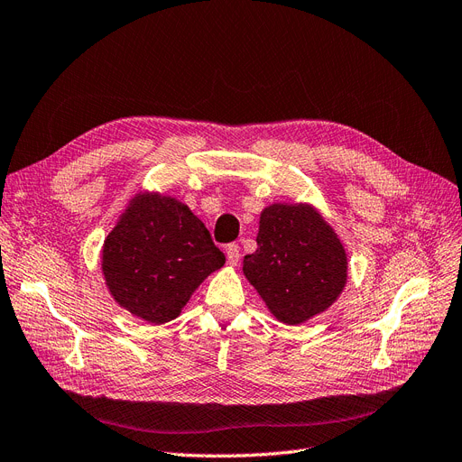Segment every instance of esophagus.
Listing matches in <instances>:
<instances>
[{"mask_svg":"<svg viewBox=\"0 0 462 462\" xmlns=\"http://www.w3.org/2000/svg\"><path fill=\"white\" fill-rule=\"evenodd\" d=\"M226 259H228L230 266H237V263H240V245L230 244L226 247Z\"/></svg>","mask_w":462,"mask_h":462,"instance_id":"esophagus-1","label":"esophagus"}]
</instances>
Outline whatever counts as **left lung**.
<instances>
[{"mask_svg": "<svg viewBox=\"0 0 462 462\" xmlns=\"http://www.w3.org/2000/svg\"><path fill=\"white\" fill-rule=\"evenodd\" d=\"M257 245L245 254L244 274L278 321L300 326L343 293L346 251L314 205H268L261 213Z\"/></svg>", "mask_w": 462, "mask_h": 462, "instance_id": "8db88e82", "label": "left lung"}]
</instances>
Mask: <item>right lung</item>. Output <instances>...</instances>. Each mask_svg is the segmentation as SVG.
<instances>
[{
    "mask_svg": "<svg viewBox=\"0 0 462 462\" xmlns=\"http://www.w3.org/2000/svg\"><path fill=\"white\" fill-rule=\"evenodd\" d=\"M100 254L112 299L156 326L180 316L199 283L226 263L190 208L160 192L131 198Z\"/></svg>",
    "mask_w": 462,
    "mask_h": 462,
    "instance_id": "obj_1",
    "label": "right lung"
}]
</instances>
